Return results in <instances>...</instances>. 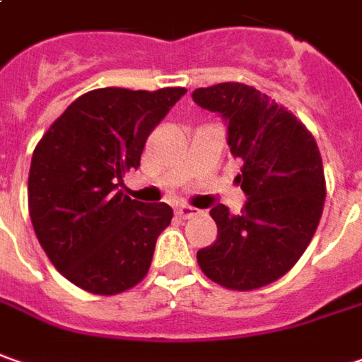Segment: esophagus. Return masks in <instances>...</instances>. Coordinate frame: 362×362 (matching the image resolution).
<instances>
[{
  "label": "esophagus",
  "mask_w": 362,
  "mask_h": 362,
  "mask_svg": "<svg viewBox=\"0 0 362 362\" xmlns=\"http://www.w3.org/2000/svg\"><path fill=\"white\" fill-rule=\"evenodd\" d=\"M196 214V208H192V206H178L176 208V216L180 218V220H188Z\"/></svg>",
  "instance_id": "1"
}]
</instances>
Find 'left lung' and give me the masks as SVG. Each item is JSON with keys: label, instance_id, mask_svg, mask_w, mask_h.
I'll return each mask as SVG.
<instances>
[{"label": "left lung", "instance_id": "8db88e82", "mask_svg": "<svg viewBox=\"0 0 362 362\" xmlns=\"http://www.w3.org/2000/svg\"><path fill=\"white\" fill-rule=\"evenodd\" d=\"M194 103L228 124V146L242 160L235 180L247 202L233 216L218 204L202 272L228 289L252 291L285 275L315 233L325 202L323 162L313 134L289 110L242 83L196 88Z\"/></svg>", "mask_w": 362, "mask_h": 362}]
</instances>
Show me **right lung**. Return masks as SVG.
Here are the masks:
<instances>
[{"label": "right lung", "instance_id": "obj_1", "mask_svg": "<svg viewBox=\"0 0 362 362\" xmlns=\"http://www.w3.org/2000/svg\"><path fill=\"white\" fill-rule=\"evenodd\" d=\"M186 88H97L67 107L33 150L29 216L51 264L71 284L117 295L144 279L168 204H142L119 190L139 168L144 142Z\"/></svg>", "mask_w": 362, "mask_h": 362}]
</instances>
